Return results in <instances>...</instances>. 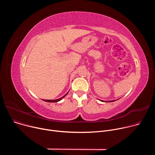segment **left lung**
I'll return each mask as SVG.
<instances>
[{"instance_id":"left-lung-1","label":"left lung","mask_w":155,"mask_h":155,"mask_svg":"<svg viewBox=\"0 0 155 155\" xmlns=\"http://www.w3.org/2000/svg\"><path fill=\"white\" fill-rule=\"evenodd\" d=\"M101 101H102L101 100ZM114 101H115V100L114 101H108V102H114ZM102 102H105V101H102Z\"/></svg>"}]
</instances>
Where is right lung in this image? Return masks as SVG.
<instances>
[{
	"mask_svg": "<svg viewBox=\"0 0 155 155\" xmlns=\"http://www.w3.org/2000/svg\"><path fill=\"white\" fill-rule=\"evenodd\" d=\"M69 93V92H68ZM68 93H66L64 96H62V97H61V98H59V99H55V100H45V99H43V101H45V102H59V101H61L62 98H64L66 95H67L68 94Z\"/></svg>",
	"mask_w": 155,
	"mask_h": 155,
	"instance_id": "right-lung-1",
	"label": "right lung"
}]
</instances>
